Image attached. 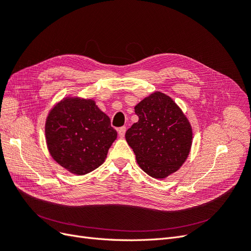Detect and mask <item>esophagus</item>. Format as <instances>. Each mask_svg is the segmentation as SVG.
I'll return each instance as SVG.
<instances>
[{
    "instance_id": "1",
    "label": "esophagus",
    "mask_w": 251,
    "mask_h": 251,
    "mask_svg": "<svg viewBox=\"0 0 251 251\" xmlns=\"http://www.w3.org/2000/svg\"><path fill=\"white\" fill-rule=\"evenodd\" d=\"M125 132H126V127H120L118 129V134L120 137H124L125 136Z\"/></svg>"
}]
</instances>
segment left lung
I'll return each mask as SVG.
<instances>
[{"label":"left lung","mask_w":251,"mask_h":251,"mask_svg":"<svg viewBox=\"0 0 251 251\" xmlns=\"http://www.w3.org/2000/svg\"><path fill=\"white\" fill-rule=\"evenodd\" d=\"M139 121L126 131L139 166L154 178H165L182 166L192 145V127L169 96L153 93L134 107Z\"/></svg>","instance_id":"left-lung-1"}]
</instances>
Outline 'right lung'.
Here are the masks:
<instances>
[{
  "instance_id": "right-lung-1",
  "label": "right lung",
  "mask_w": 251,
  "mask_h": 251,
  "mask_svg": "<svg viewBox=\"0 0 251 251\" xmlns=\"http://www.w3.org/2000/svg\"><path fill=\"white\" fill-rule=\"evenodd\" d=\"M52 157L73 174L84 175L103 164L117 131L93 100L67 98L50 111L46 122Z\"/></svg>"
}]
</instances>
